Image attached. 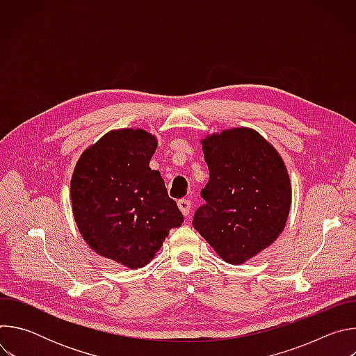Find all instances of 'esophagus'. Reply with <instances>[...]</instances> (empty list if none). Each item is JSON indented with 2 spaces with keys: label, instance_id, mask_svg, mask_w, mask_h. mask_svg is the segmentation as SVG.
Returning <instances> with one entry per match:
<instances>
[{
  "label": "esophagus",
  "instance_id": "esophagus-1",
  "mask_svg": "<svg viewBox=\"0 0 356 356\" xmlns=\"http://www.w3.org/2000/svg\"><path fill=\"white\" fill-rule=\"evenodd\" d=\"M177 206H179V210L181 211V214L184 217H187L190 214V209H191V202L190 200H186V198H181L177 201Z\"/></svg>",
  "mask_w": 356,
  "mask_h": 356
}]
</instances>
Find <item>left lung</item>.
I'll use <instances>...</instances> for the list:
<instances>
[{
    "instance_id": "8db88e82",
    "label": "left lung",
    "mask_w": 356,
    "mask_h": 356,
    "mask_svg": "<svg viewBox=\"0 0 356 356\" xmlns=\"http://www.w3.org/2000/svg\"><path fill=\"white\" fill-rule=\"evenodd\" d=\"M200 142L210 180L201 190L206 204L195 211L193 227L222 261L245 264L286 227L291 206L286 165L252 128L224 129Z\"/></svg>"
}]
</instances>
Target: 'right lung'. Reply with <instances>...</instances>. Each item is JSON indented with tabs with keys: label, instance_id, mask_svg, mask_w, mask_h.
Segmentation results:
<instances>
[{
	"label": "right lung",
	"instance_id": "right-lung-1",
	"mask_svg": "<svg viewBox=\"0 0 356 356\" xmlns=\"http://www.w3.org/2000/svg\"><path fill=\"white\" fill-rule=\"evenodd\" d=\"M156 147V136L145 129H113L83 152L70 181L83 239L129 269L147 265L184 221L161 173L149 168Z\"/></svg>",
	"mask_w": 356,
	"mask_h": 356
}]
</instances>
